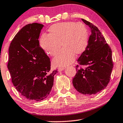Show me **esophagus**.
I'll return each mask as SVG.
<instances>
[{
	"label": "esophagus",
	"instance_id": "1",
	"mask_svg": "<svg viewBox=\"0 0 123 123\" xmlns=\"http://www.w3.org/2000/svg\"><path fill=\"white\" fill-rule=\"evenodd\" d=\"M64 67H62V68H58V71L59 72H62V71H63V70H64Z\"/></svg>",
	"mask_w": 123,
	"mask_h": 123
}]
</instances>
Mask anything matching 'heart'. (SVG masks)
<instances>
[{
    "label": "heart",
    "mask_w": 123,
    "mask_h": 123,
    "mask_svg": "<svg viewBox=\"0 0 123 123\" xmlns=\"http://www.w3.org/2000/svg\"><path fill=\"white\" fill-rule=\"evenodd\" d=\"M50 34L43 33L40 38L41 48L50 56H55L61 46L63 49L54 59L53 64L64 67L74 61L75 55L82 54L88 44V33L82 23L65 22L49 28ZM62 45H61V43Z\"/></svg>",
    "instance_id": "heart-1"
}]
</instances>
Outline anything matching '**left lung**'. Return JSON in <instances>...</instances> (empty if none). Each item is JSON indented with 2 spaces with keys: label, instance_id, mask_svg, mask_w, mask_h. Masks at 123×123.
Returning a JSON list of instances; mask_svg holds the SVG:
<instances>
[{
  "label": "left lung",
  "instance_id": "left-lung-1",
  "mask_svg": "<svg viewBox=\"0 0 123 123\" xmlns=\"http://www.w3.org/2000/svg\"><path fill=\"white\" fill-rule=\"evenodd\" d=\"M90 28L91 34L85 51L78 58L77 73L73 85L77 91L83 95H91L105 89L110 81L113 68L111 50L97 27L82 19Z\"/></svg>",
  "mask_w": 123,
  "mask_h": 123
}]
</instances>
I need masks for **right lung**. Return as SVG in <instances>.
Segmentation results:
<instances>
[{
    "label": "right lung",
    "instance_id": "1",
    "mask_svg": "<svg viewBox=\"0 0 123 123\" xmlns=\"http://www.w3.org/2000/svg\"><path fill=\"white\" fill-rule=\"evenodd\" d=\"M43 25L33 23L23 27L16 35L9 48L8 69L18 92L28 100L39 101L51 92L54 75L50 60L39 41Z\"/></svg>",
    "mask_w": 123,
    "mask_h": 123
}]
</instances>
